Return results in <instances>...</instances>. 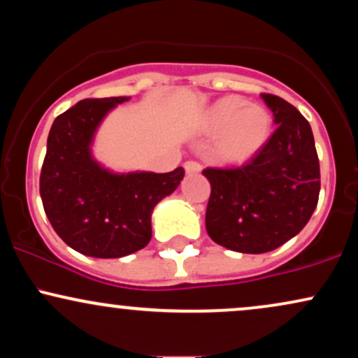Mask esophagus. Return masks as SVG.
Masks as SVG:
<instances>
[{"mask_svg":"<svg viewBox=\"0 0 358 358\" xmlns=\"http://www.w3.org/2000/svg\"><path fill=\"white\" fill-rule=\"evenodd\" d=\"M183 166L187 173H199L202 170V165L199 162H195V159H188V162H185Z\"/></svg>","mask_w":358,"mask_h":358,"instance_id":"esophagus-1","label":"esophagus"}]
</instances>
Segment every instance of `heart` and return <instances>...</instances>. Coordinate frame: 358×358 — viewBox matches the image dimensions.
Here are the masks:
<instances>
[{
    "label": "heart",
    "mask_w": 358,
    "mask_h": 358,
    "mask_svg": "<svg viewBox=\"0 0 358 358\" xmlns=\"http://www.w3.org/2000/svg\"><path fill=\"white\" fill-rule=\"evenodd\" d=\"M271 124L268 109L236 96L215 102L205 117L210 133H222L215 150L225 162H242L256 153L268 141Z\"/></svg>",
    "instance_id": "heart-1"
}]
</instances>
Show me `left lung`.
Returning <instances> with one entry per match:
<instances>
[{
	"mask_svg": "<svg viewBox=\"0 0 358 358\" xmlns=\"http://www.w3.org/2000/svg\"><path fill=\"white\" fill-rule=\"evenodd\" d=\"M276 131L244 165L205 168L210 182L205 227L213 242L262 254L293 239L313 215L320 162L310 122L281 97L261 94Z\"/></svg>",
	"mask_w": 358,
	"mask_h": 358,
	"instance_id": "obj_1",
	"label": "left lung"
}]
</instances>
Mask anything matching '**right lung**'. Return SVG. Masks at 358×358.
<instances>
[{"label": "right lung", "mask_w": 358, "mask_h": 358, "mask_svg": "<svg viewBox=\"0 0 358 358\" xmlns=\"http://www.w3.org/2000/svg\"><path fill=\"white\" fill-rule=\"evenodd\" d=\"M127 99L77 102L48 133L40 196L53 231L84 256L113 259L146 248L153 208L185 175L182 166L170 173H113L92 158L90 145L102 119Z\"/></svg>", "instance_id": "add662e5"}]
</instances>
